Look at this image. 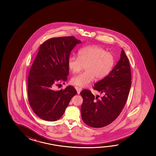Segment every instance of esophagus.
<instances>
[{"mask_svg": "<svg viewBox=\"0 0 156 156\" xmlns=\"http://www.w3.org/2000/svg\"><path fill=\"white\" fill-rule=\"evenodd\" d=\"M75 88H76V90L77 93L78 94H80V92H81V91H82V88H80V87H77V86H76L75 87Z\"/></svg>", "mask_w": 156, "mask_h": 156, "instance_id": "1", "label": "esophagus"}]
</instances>
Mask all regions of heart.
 <instances>
[{"instance_id": "b5f03b06", "label": "heart", "mask_w": 156, "mask_h": 156, "mask_svg": "<svg viewBox=\"0 0 156 156\" xmlns=\"http://www.w3.org/2000/svg\"><path fill=\"white\" fill-rule=\"evenodd\" d=\"M114 62L113 55L98 45H88L80 49L78 57L70 56L68 67L73 74H77L85 65V71L73 77L71 82L80 87H85L94 79H102L110 73Z\"/></svg>"}]
</instances>
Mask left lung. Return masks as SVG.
Wrapping results in <instances>:
<instances>
[{"label":"left lung","instance_id":"1","mask_svg":"<svg viewBox=\"0 0 156 156\" xmlns=\"http://www.w3.org/2000/svg\"><path fill=\"white\" fill-rule=\"evenodd\" d=\"M129 61L122 49L120 58L107 76L94 84V89L103 94L98 99L90 91L80 92L83 98L81 113L85 124L92 128H102L114 121L122 112L131 85Z\"/></svg>","mask_w":156,"mask_h":156}]
</instances>
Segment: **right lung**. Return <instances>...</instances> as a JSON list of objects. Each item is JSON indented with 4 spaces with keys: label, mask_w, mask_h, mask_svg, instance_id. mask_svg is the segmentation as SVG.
<instances>
[{
    "label": "right lung",
    "mask_w": 156,
    "mask_h": 156,
    "mask_svg": "<svg viewBox=\"0 0 156 156\" xmlns=\"http://www.w3.org/2000/svg\"><path fill=\"white\" fill-rule=\"evenodd\" d=\"M81 43L73 36L52 38L40 46L28 77V102L34 113L49 122L60 119L77 91L72 86L55 90L59 81H66L71 51Z\"/></svg>",
    "instance_id": "obj_1"
}]
</instances>
